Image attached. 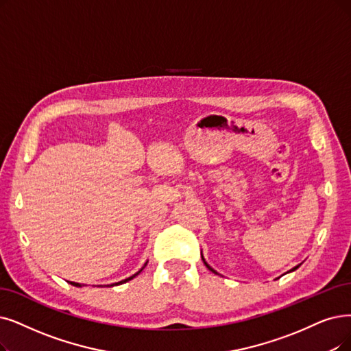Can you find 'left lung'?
I'll use <instances>...</instances> for the list:
<instances>
[{
    "instance_id": "left-lung-1",
    "label": "left lung",
    "mask_w": 351,
    "mask_h": 351,
    "mask_svg": "<svg viewBox=\"0 0 351 351\" xmlns=\"http://www.w3.org/2000/svg\"><path fill=\"white\" fill-rule=\"evenodd\" d=\"M202 259H203V256H202ZM203 262H204V265H206V266H207V268H208V269H210V271H212V272H215V274H217V272H216V271H215V269H213V268H210V266H208V265H207V262H206V261H204V259H203ZM298 268H300V265H298V266H295V268H293V269H291V271H295V269H298Z\"/></svg>"
}]
</instances>
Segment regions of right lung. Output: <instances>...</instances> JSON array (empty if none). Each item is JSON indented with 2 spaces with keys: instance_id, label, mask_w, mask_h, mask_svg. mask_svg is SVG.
Instances as JSON below:
<instances>
[{
  "instance_id": "obj_1",
  "label": "right lung",
  "mask_w": 351,
  "mask_h": 351,
  "mask_svg": "<svg viewBox=\"0 0 351 351\" xmlns=\"http://www.w3.org/2000/svg\"><path fill=\"white\" fill-rule=\"evenodd\" d=\"M145 265H147V263H145ZM141 271H143V269H141ZM141 271H139V272H136V274H135V275H132L131 278H127V279H123V281H121V282H118V284H112L110 287H114V285H119V284H123V282H128V281H131V279H132V278H135V276H136L138 274H141ZM70 284H72V285H75V287H80V284H76V282H70ZM108 287H109V285H108Z\"/></svg>"
}]
</instances>
